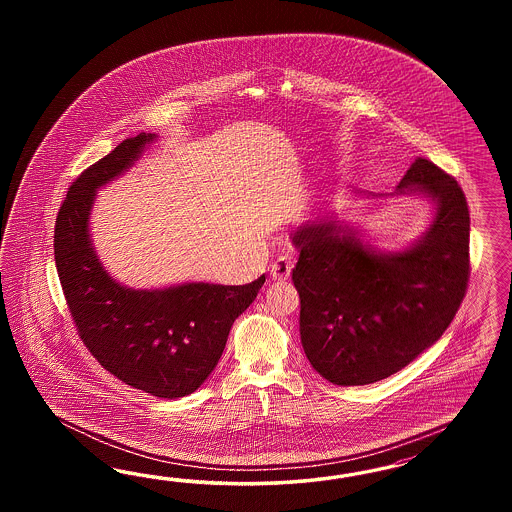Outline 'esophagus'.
Instances as JSON below:
<instances>
[{
    "label": "esophagus",
    "instance_id": "34e87169",
    "mask_svg": "<svg viewBox=\"0 0 512 512\" xmlns=\"http://www.w3.org/2000/svg\"><path fill=\"white\" fill-rule=\"evenodd\" d=\"M291 270H293V263L289 259L281 257V259H278L276 263H272V266H270V278L278 281V283H283V281L291 278Z\"/></svg>",
    "mask_w": 512,
    "mask_h": 512
}]
</instances>
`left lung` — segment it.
Masks as SVG:
<instances>
[{"label":"left lung","mask_w":512,"mask_h":512,"mask_svg":"<svg viewBox=\"0 0 512 512\" xmlns=\"http://www.w3.org/2000/svg\"><path fill=\"white\" fill-rule=\"evenodd\" d=\"M409 193L434 202V219L402 251L373 248L334 217L293 234L300 340L313 370L334 385H370L400 372L443 336L464 300L469 210L462 187L417 157L394 191Z\"/></svg>","instance_id":"obj_1"}]
</instances>
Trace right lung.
<instances>
[{
	"instance_id": "1",
	"label": "right lung",
	"mask_w": 512,
	"mask_h": 512,
	"mask_svg": "<svg viewBox=\"0 0 512 512\" xmlns=\"http://www.w3.org/2000/svg\"><path fill=\"white\" fill-rule=\"evenodd\" d=\"M155 139H125L78 176L56 217L54 259L78 336L97 362L129 387L174 400L214 372L264 274L248 285L191 281L148 291L125 287L103 268L90 236L97 189L124 174Z\"/></svg>"
}]
</instances>
